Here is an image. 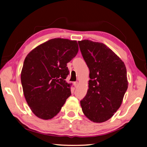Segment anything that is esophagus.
Wrapping results in <instances>:
<instances>
[{
  "mask_svg": "<svg viewBox=\"0 0 147 147\" xmlns=\"http://www.w3.org/2000/svg\"><path fill=\"white\" fill-rule=\"evenodd\" d=\"M74 86H75L76 88H78V82H74Z\"/></svg>",
  "mask_w": 147,
  "mask_h": 147,
  "instance_id": "1",
  "label": "esophagus"
}]
</instances>
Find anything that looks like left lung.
Returning <instances> with one entry per match:
<instances>
[{"label": "left lung", "mask_w": 147, "mask_h": 147, "mask_svg": "<svg viewBox=\"0 0 147 147\" xmlns=\"http://www.w3.org/2000/svg\"><path fill=\"white\" fill-rule=\"evenodd\" d=\"M82 54L89 69V88L80 101L89 120L100 123L112 117L128 89L126 66L106 45L88 39L79 41Z\"/></svg>", "instance_id": "8db88e82"}]
</instances>
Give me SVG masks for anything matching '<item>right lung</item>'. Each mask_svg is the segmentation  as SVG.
I'll return each mask as SVG.
<instances>
[{
    "label": "right lung",
    "mask_w": 147,
    "mask_h": 147,
    "mask_svg": "<svg viewBox=\"0 0 147 147\" xmlns=\"http://www.w3.org/2000/svg\"><path fill=\"white\" fill-rule=\"evenodd\" d=\"M78 52L76 41L52 39L28 54L21 73L23 94L31 111L49 120L58 114L71 93L67 63Z\"/></svg>",
    "instance_id": "add662e5"
}]
</instances>
